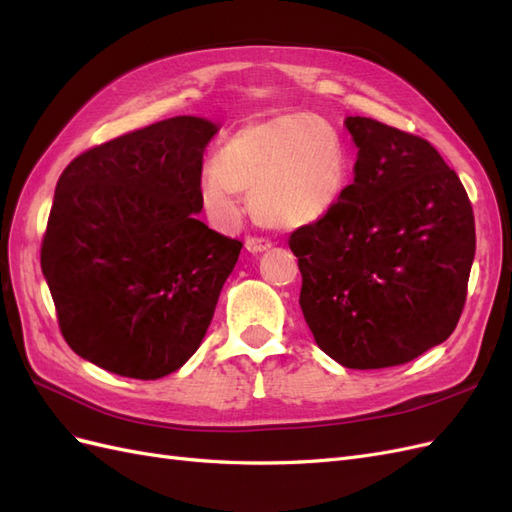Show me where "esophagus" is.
<instances>
[{
    "mask_svg": "<svg viewBox=\"0 0 512 512\" xmlns=\"http://www.w3.org/2000/svg\"><path fill=\"white\" fill-rule=\"evenodd\" d=\"M245 247H247V252H252V254H260V252H267L269 247H271V243H269L267 239L247 237V239H245Z\"/></svg>",
    "mask_w": 512,
    "mask_h": 512,
    "instance_id": "obj_1",
    "label": "esophagus"
}]
</instances>
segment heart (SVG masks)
I'll return each mask as SVG.
<instances>
[{
  "instance_id": "b5f03b06",
  "label": "heart",
  "mask_w": 512,
  "mask_h": 512,
  "mask_svg": "<svg viewBox=\"0 0 512 512\" xmlns=\"http://www.w3.org/2000/svg\"><path fill=\"white\" fill-rule=\"evenodd\" d=\"M349 150L334 124L314 114H280L232 131L204 163L198 193L219 222H234L250 193L260 224L299 230L336 209L349 183Z\"/></svg>"
}]
</instances>
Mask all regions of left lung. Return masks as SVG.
<instances>
[{"instance_id":"obj_1","label":"left lung","mask_w":512,"mask_h":512,"mask_svg":"<svg viewBox=\"0 0 512 512\" xmlns=\"http://www.w3.org/2000/svg\"><path fill=\"white\" fill-rule=\"evenodd\" d=\"M344 127L357 148L353 183L288 241L299 306L316 344L344 368L398 366L459 323L476 254L472 204L422 137L364 116Z\"/></svg>"}]
</instances>
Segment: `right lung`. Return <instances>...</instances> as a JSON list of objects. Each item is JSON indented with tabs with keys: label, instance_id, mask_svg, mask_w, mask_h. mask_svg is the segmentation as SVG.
<instances>
[{
	"label": "right lung",
	"instance_id": "obj_1",
	"mask_svg": "<svg viewBox=\"0 0 512 512\" xmlns=\"http://www.w3.org/2000/svg\"><path fill=\"white\" fill-rule=\"evenodd\" d=\"M217 131L206 118L174 116L62 172L40 267L79 357L148 381L198 351L243 247L198 219L202 157Z\"/></svg>",
	"mask_w": 512,
	"mask_h": 512
}]
</instances>
